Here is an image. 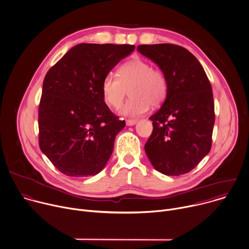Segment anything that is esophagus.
Returning a JSON list of instances; mask_svg holds the SVG:
<instances>
[{"label":"esophagus","mask_w":249,"mask_h":249,"mask_svg":"<svg viewBox=\"0 0 249 249\" xmlns=\"http://www.w3.org/2000/svg\"><path fill=\"white\" fill-rule=\"evenodd\" d=\"M137 123V120H126V125L131 126L134 125Z\"/></svg>","instance_id":"34e87169"}]
</instances>
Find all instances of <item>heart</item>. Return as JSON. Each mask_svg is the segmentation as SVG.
Here are the masks:
<instances>
[{
  "instance_id": "b5f03b06",
  "label": "heart",
  "mask_w": 249,
  "mask_h": 249,
  "mask_svg": "<svg viewBox=\"0 0 249 249\" xmlns=\"http://www.w3.org/2000/svg\"><path fill=\"white\" fill-rule=\"evenodd\" d=\"M118 76L110 73L101 84L104 102L112 108H119L123 103L126 89L129 99L120 109L126 117H137L146 113L150 107L160 106L165 99L168 83L165 75L142 59L133 58L118 69Z\"/></svg>"
}]
</instances>
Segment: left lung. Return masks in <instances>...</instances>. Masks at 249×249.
Returning a JSON list of instances; mask_svg holds the SVG:
<instances>
[{
  "instance_id": "obj_1",
  "label": "left lung",
  "mask_w": 249,
  "mask_h": 249,
  "mask_svg": "<svg viewBox=\"0 0 249 249\" xmlns=\"http://www.w3.org/2000/svg\"><path fill=\"white\" fill-rule=\"evenodd\" d=\"M137 51L155 62L168 83L166 98L153 116V132L145 144L152 165L178 176L194 169L209 153L215 122L210 82L198 60L172 44L141 45Z\"/></svg>"
}]
</instances>
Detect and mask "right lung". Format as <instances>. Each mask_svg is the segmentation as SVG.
Masks as SVG:
<instances>
[{
    "mask_svg": "<svg viewBox=\"0 0 249 249\" xmlns=\"http://www.w3.org/2000/svg\"><path fill=\"white\" fill-rule=\"evenodd\" d=\"M134 48L80 44L47 73L39 106V145L65 175H96L109 160L125 122L104 102L101 84Z\"/></svg>",
    "mask_w": 249,
    "mask_h": 249,
    "instance_id": "obj_1",
    "label": "right lung"
}]
</instances>
